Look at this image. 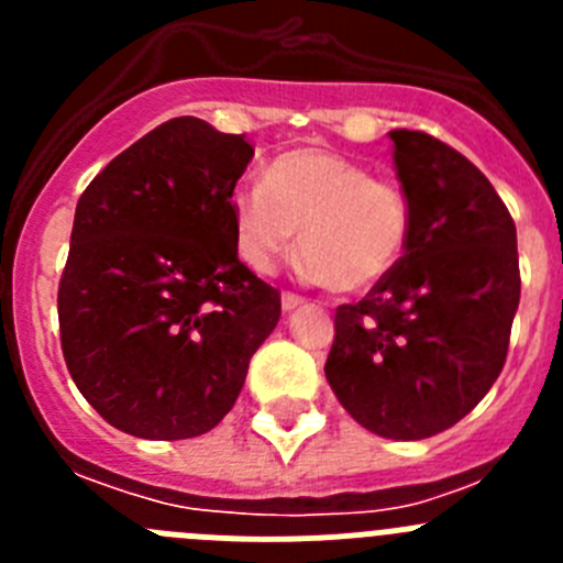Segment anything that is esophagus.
<instances>
[{"mask_svg": "<svg viewBox=\"0 0 563 563\" xmlns=\"http://www.w3.org/2000/svg\"><path fill=\"white\" fill-rule=\"evenodd\" d=\"M305 301H307V298H305V296H298V292H290V290L282 292V307H285V312L298 310V307L305 305Z\"/></svg>", "mask_w": 563, "mask_h": 563, "instance_id": "34e87169", "label": "esophagus"}]
</instances>
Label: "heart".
Returning <instances> with one entry per match:
<instances>
[{
    "mask_svg": "<svg viewBox=\"0 0 563 563\" xmlns=\"http://www.w3.org/2000/svg\"><path fill=\"white\" fill-rule=\"evenodd\" d=\"M262 185L233 197L239 256L253 271H273L298 236L312 278L361 292L406 256L415 220L409 194L363 163L330 148H296L271 161Z\"/></svg>",
    "mask_w": 563,
    "mask_h": 563,
    "instance_id": "obj_1",
    "label": "heart"
}]
</instances>
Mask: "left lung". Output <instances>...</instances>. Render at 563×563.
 <instances>
[{"label":"left lung","instance_id":"1","mask_svg":"<svg viewBox=\"0 0 563 563\" xmlns=\"http://www.w3.org/2000/svg\"><path fill=\"white\" fill-rule=\"evenodd\" d=\"M411 200L406 256L357 305L335 310L327 380L372 434L426 440L460 422L499 377L521 276L516 225L474 163L395 129Z\"/></svg>","mask_w":563,"mask_h":563}]
</instances>
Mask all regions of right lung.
<instances>
[{
    "label": "right lung",
    "instance_id": "1",
    "mask_svg": "<svg viewBox=\"0 0 563 563\" xmlns=\"http://www.w3.org/2000/svg\"><path fill=\"white\" fill-rule=\"evenodd\" d=\"M245 134L174 118L81 194L58 282L62 352L109 426L188 440L233 409L282 316L276 287L236 256L233 188Z\"/></svg>",
    "mask_w": 563,
    "mask_h": 563
}]
</instances>
